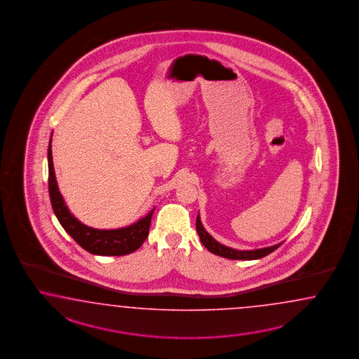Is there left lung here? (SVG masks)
I'll list each match as a JSON object with an SVG mask.
<instances>
[{"instance_id": "8db88e82", "label": "left lung", "mask_w": 359, "mask_h": 359, "mask_svg": "<svg viewBox=\"0 0 359 359\" xmlns=\"http://www.w3.org/2000/svg\"><path fill=\"white\" fill-rule=\"evenodd\" d=\"M196 229H197V233L200 236V241L204 244L205 248H208V251H210L214 255L222 256L224 259H231V260H257V259H262L264 256L276 251L282 244V243H278L271 247L250 250V251H239V250L226 247L221 243L217 242L213 236L205 230L203 223L200 221V214L197 215V219H196Z\"/></svg>"}]
</instances>
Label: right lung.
<instances>
[{
  "label": "right lung",
  "mask_w": 359,
  "mask_h": 359,
  "mask_svg": "<svg viewBox=\"0 0 359 359\" xmlns=\"http://www.w3.org/2000/svg\"><path fill=\"white\" fill-rule=\"evenodd\" d=\"M48 189L52 209L64 230L88 252L99 256H123L137 251L149 235V227L154 209L137 222L115 230H97L79 222L69 212L58 191L56 175L52 162V147L48 146Z\"/></svg>",
  "instance_id": "obj_1"
}]
</instances>
